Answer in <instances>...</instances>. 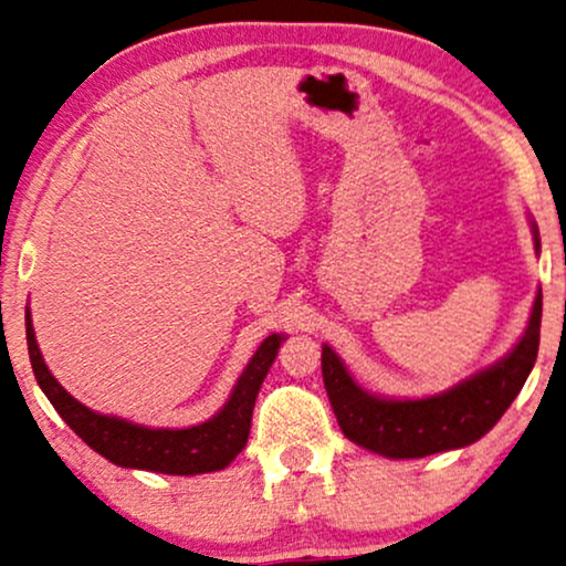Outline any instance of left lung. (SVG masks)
I'll use <instances>...</instances> for the list:
<instances>
[{
  "mask_svg": "<svg viewBox=\"0 0 566 566\" xmlns=\"http://www.w3.org/2000/svg\"><path fill=\"white\" fill-rule=\"evenodd\" d=\"M533 238L535 250H541L535 224ZM541 313L543 295L538 290L525 334L510 355L481 374L464 378L454 389L426 399H384L368 395L353 381L334 349L324 345L321 370L342 433L357 447L391 460H415L478 441L496 426L531 376L538 357Z\"/></svg>",
  "mask_w": 566,
  "mask_h": 566,
  "instance_id": "1",
  "label": "left lung"
}]
</instances>
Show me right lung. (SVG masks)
Masks as SVG:
<instances>
[{
	"instance_id": "add662e5",
	"label": "right lung",
	"mask_w": 566,
	"mask_h": 566,
	"mask_svg": "<svg viewBox=\"0 0 566 566\" xmlns=\"http://www.w3.org/2000/svg\"><path fill=\"white\" fill-rule=\"evenodd\" d=\"M25 339L35 381L44 389L54 410L62 415L64 423L73 428L93 452L119 468L151 470V473L164 475H198L224 470L245 449L255 397H259L263 378H266L284 336L271 334L261 342V347L255 349L234 384L232 397L211 420L192 428H175V431L135 426L112 418V415H98L70 397L60 381L49 374L41 349L35 345L31 311H25Z\"/></svg>"
}]
</instances>
